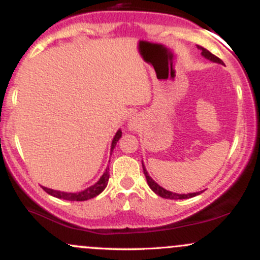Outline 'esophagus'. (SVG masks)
I'll return each mask as SVG.
<instances>
[{
    "label": "esophagus",
    "instance_id": "esophagus-1",
    "mask_svg": "<svg viewBox=\"0 0 260 260\" xmlns=\"http://www.w3.org/2000/svg\"><path fill=\"white\" fill-rule=\"evenodd\" d=\"M136 127H137V122L134 120H131L129 121V128H131V129H134Z\"/></svg>",
    "mask_w": 260,
    "mask_h": 260
}]
</instances>
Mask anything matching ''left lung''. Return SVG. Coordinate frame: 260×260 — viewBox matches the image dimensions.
Segmentation results:
<instances>
[{
    "label": "left lung",
    "instance_id": "obj_1",
    "mask_svg": "<svg viewBox=\"0 0 260 260\" xmlns=\"http://www.w3.org/2000/svg\"><path fill=\"white\" fill-rule=\"evenodd\" d=\"M198 49L202 50V55L204 56L205 58L210 59V61H213V62H216V63H221V64H223V62L221 61V59H220L219 57H216L215 55H213V53H211L210 51H208L207 49H204V47H201V46H198ZM143 171H144L145 177H147V182H148L149 187L151 188V190L156 193L157 196L162 197V198H165V199H188V198H192V197H196V196L201 194V193L203 192V190H202V192L188 193V194H178V193L170 192V190H166L165 188L160 187L159 184H157L156 182H155V181L153 180V178H151L150 176H149L148 171H147V170H145V168H144V165H143Z\"/></svg>",
    "mask_w": 260,
    "mask_h": 260
}]
</instances>
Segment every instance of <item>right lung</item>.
Wrapping results in <instances>:
<instances>
[{"instance_id": "obj_1", "label": "right lung", "mask_w": 260, "mask_h": 260, "mask_svg": "<svg viewBox=\"0 0 260 260\" xmlns=\"http://www.w3.org/2000/svg\"><path fill=\"white\" fill-rule=\"evenodd\" d=\"M121 136H122L121 129H118L117 133L115 134V137H113V139H112L111 151L113 150V148L116 147V144H117L118 139L121 138ZM109 177H110L109 169H106L105 172H104V175L101 176L100 180L98 181L96 183L92 184V186H90L89 188H86V189L82 190V192H78V193L59 192V190L50 189V188H46V187H43V188H44L45 192L49 193V194H51L52 197H56V198L64 199V201H71V202H83V201H88V199H91V198H94V197L99 196L100 193L106 188L107 182H109Z\"/></svg>"}]
</instances>
